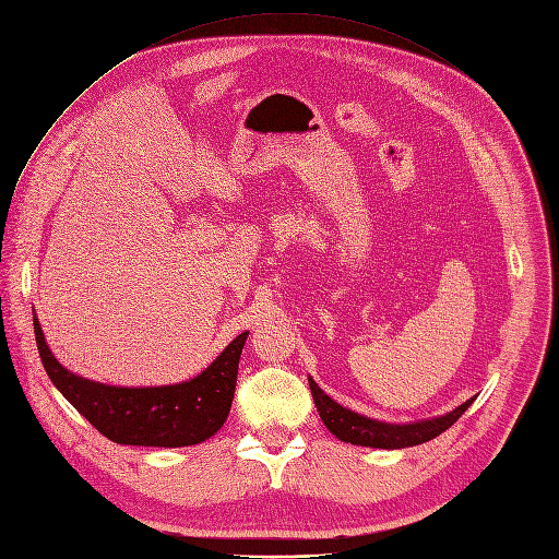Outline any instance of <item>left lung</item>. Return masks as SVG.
Returning a JSON list of instances; mask_svg holds the SVG:
<instances>
[{
    "mask_svg": "<svg viewBox=\"0 0 559 559\" xmlns=\"http://www.w3.org/2000/svg\"><path fill=\"white\" fill-rule=\"evenodd\" d=\"M308 381H310L317 411H319L325 428L332 435H336L345 443L385 448V450L419 445V443H426V441L439 437L443 430H448L456 419H460L468 411V405L475 401V396H473L466 403H462L460 408H454L452 413L435 417V419L415 421V424H385V421H377V419H370V417H364L359 413H352V411L343 408V405H338L334 399H330L317 385V381L312 377Z\"/></svg>",
    "mask_w": 559,
    "mask_h": 559,
    "instance_id": "8db88e82",
    "label": "left lung"
}]
</instances>
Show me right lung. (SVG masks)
<instances>
[{
  "label": "right lung",
  "instance_id": "1",
  "mask_svg": "<svg viewBox=\"0 0 559 559\" xmlns=\"http://www.w3.org/2000/svg\"><path fill=\"white\" fill-rule=\"evenodd\" d=\"M41 366L73 408L107 439L124 445L180 448L202 443L227 421L236 390L240 352L249 332L238 334L198 377L158 388H118L69 372L48 349L33 319Z\"/></svg>",
  "mask_w": 559,
  "mask_h": 559
}]
</instances>
